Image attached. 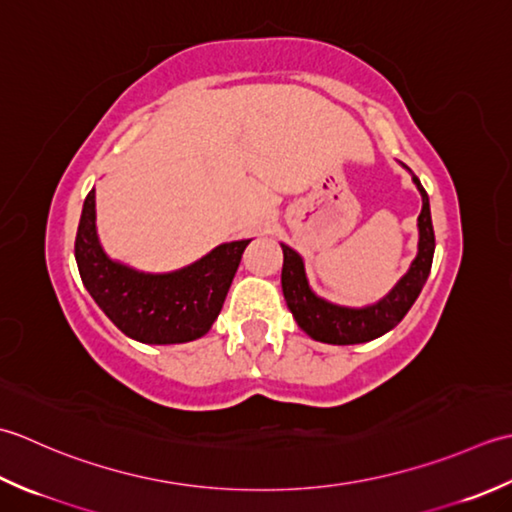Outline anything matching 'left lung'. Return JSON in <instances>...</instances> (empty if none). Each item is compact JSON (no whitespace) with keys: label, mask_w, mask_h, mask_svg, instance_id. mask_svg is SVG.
<instances>
[{"label":"left lung","mask_w":512,"mask_h":512,"mask_svg":"<svg viewBox=\"0 0 512 512\" xmlns=\"http://www.w3.org/2000/svg\"><path fill=\"white\" fill-rule=\"evenodd\" d=\"M402 168L406 165L402 163ZM409 170V168H406ZM411 172V170H409ZM411 179L422 196V212L417 216V254L409 271L395 283V287L387 296L367 307H344L336 302L320 298L311 289L305 271V260L291 249L289 245L280 243L283 247V296L287 307L294 314L298 327L307 333L309 338L327 344H360L384 336L406 316V311L413 307V302L420 296V291L431 274L433 254H435V234L431 221V205L429 194L415 174Z\"/></svg>","instance_id":"left-lung-1"}]
</instances>
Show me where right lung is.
Instances as JSON below:
<instances>
[{"label":"right lung","instance_id":"right-lung-1","mask_svg":"<svg viewBox=\"0 0 512 512\" xmlns=\"http://www.w3.org/2000/svg\"><path fill=\"white\" fill-rule=\"evenodd\" d=\"M247 245L223 243L196 263L165 274L139 271L101 247L92 187L83 201L75 258L83 287L125 336L143 344H181L212 329Z\"/></svg>","mask_w":512,"mask_h":512}]
</instances>
